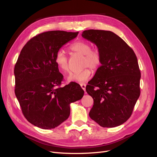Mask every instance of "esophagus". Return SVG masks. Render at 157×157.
<instances>
[{
    "label": "esophagus",
    "instance_id": "obj_1",
    "mask_svg": "<svg viewBox=\"0 0 157 157\" xmlns=\"http://www.w3.org/2000/svg\"><path fill=\"white\" fill-rule=\"evenodd\" d=\"M80 86H81L82 89L84 90V91H85V90H86V84H80Z\"/></svg>",
    "mask_w": 157,
    "mask_h": 157
}]
</instances>
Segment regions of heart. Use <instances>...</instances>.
<instances>
[{"mask_svg":"<svg viewBox=\"0 0 157 157\" xmlns=\"http://www.w3.org/2000/svg\"><path fill=\"white\" fill-rule=\"evenodd\" d=\"M70 50L74 53L84 56L82 59V69L71 72L66 79L68 82H84L89 79L91 76V68L93 71H97L101 64L102 58L100 52L97 48H92L90 43L85 41H77L70 46ZM55 63L59 70L63 73L69 71L68 57L64 52L59 50L55 56Z\"/></svg>","mask_w":157,"mask_h":157,"instance_id":"obj_1","label":"heart"}]
</instances>
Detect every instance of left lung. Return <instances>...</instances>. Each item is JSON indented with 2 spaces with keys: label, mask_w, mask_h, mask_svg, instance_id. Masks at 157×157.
I'll return each mask as SVG.
<instances>
[{
  "label": "left lung",
  "mask_w": 157,
  "mask_h": 157,
  "mask_svg": "<svg viewBox=\"0 0 157 157\" xmlns=\"http://www.w3.org/2000/svg\"><path fill=\"white\" fill-rule=\"evenodd\" d=\"M82 36L93 42L101 55V65L86 87L94 99L89 116L102 127L125 122L140 95L141 73L137 57L120 36L109 31L90 29Z\"/></svg>",
  "instance_id": "obj_1"
}]
</instances>
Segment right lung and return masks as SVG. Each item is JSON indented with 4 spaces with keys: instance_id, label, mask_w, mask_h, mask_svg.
Instances as JSON below:
<instances>
[{
    "instance_id": "add662e5",
    "label": "right lung",
    "mask_w": 157,
    "mask_h": 157,
    "mask_svg": "<svg viewBox=\"0 0 157 157\" xmlns=\"http://www.w3.org/2000/svg\"><path fill=\"white\" fill-rule=\"evenodd\" d=\"M78 32L51 31L36 35L23 46L14 67L15 94L32 124L52 129L67 120L70 104L82 99L77 83L60 87L63 75L55 63L57 52Z\"/></svg>"
}]
</instances>
